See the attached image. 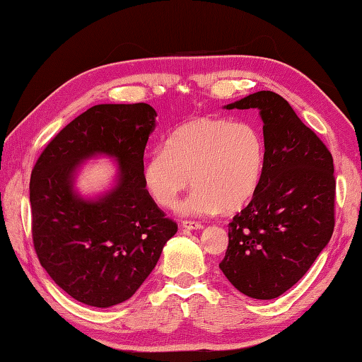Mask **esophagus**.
<instances>
[{"instance_id":"34e87169","label":"esophagus","mask_w":362,"mask_h":362,"mask_svg":"<svg viewBox=\"0 0 362 362\" xmlns=\"http://www.w3.org/2000/svg\"><path fill=\"white\" fill-rule=\"evenodd\" d=\"M182 228H186V230H202L203 225L200 222H195V220H184L182 222Z\"/></svg>"}]
</instances>
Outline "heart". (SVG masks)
Instances as JSON below:
<instances>
[{"mask_svg":"<svg viewBox=\"0 0 362 362\" xmlns=\"http://www.w3.org/2000/svg\"><path fill=\"white\" fill-rule=\"evenodd\" d=\"M265 142L248 122L198 117L175 128L165 148L154 151L144 167V182L153 202L173 209L181 195L194 192L182 211L211 216L239 211L259 189Z\"/></svg>","mask_w":362,"mask_h":362,"instance_id":"obj_1","label":"heart"}]
</instances>
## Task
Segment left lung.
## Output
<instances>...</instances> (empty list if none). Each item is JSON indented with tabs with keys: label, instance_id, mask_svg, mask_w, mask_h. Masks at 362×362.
Segmentation results:
<instances>
[{
	"label": "left lung",
	"instance_id": "1",
	"mask_svg": "<svg viewBox=\"0 0 362 362\" xmlns=\"http://www.w3.org/2000/svg\"><path fill=\"white\" fill-rule=\"evenodd\" d=\"M259 109L265 165L259 189L228 225L220 269L257 300L284 293L311 267L334 230L333 156L278 93L261 90L226 109Z\"/></svg>",
	"mask_w": 362,
	"mask_h": 362
}]
</instances>
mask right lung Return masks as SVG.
<instances>
[{"label": "right lung", "instance_id": "obj_1", "mask_svg": "<svg viewBox=\"0 0 362 362\" xmlns=\"http://www.w3.org/2000/svg\"><path fill=\"white\" fill-rule=\"evenodd\" d=\"M154 119L156 110L146 103L93 106L59 131L33 168L35 255L53 281L84 305L109 308L131 298L178 231L144 182ZM93 153L119 160V182L88 202L72 190V175Z\"/></svg>", "mask_w": 362, "mask_h": 362}]
</instances>
